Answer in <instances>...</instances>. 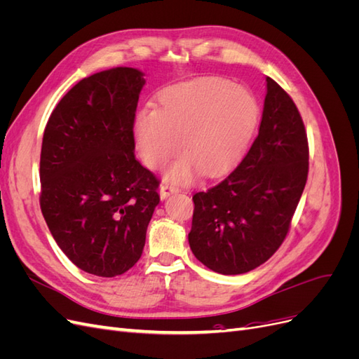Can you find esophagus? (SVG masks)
<instances>
[{
  "label": "esophagus",
  "mask_w": 359,
  "mask_h": 359,
  "mask_svg": "<svg viewBox=\"0 0 359 359\" xmlns=\"http://www.w3.org/2000/svg\"><path fill=\"white\" fill-rule=\"evenodd\" d=\"M180 191V189L177 187V186H172V184H168V182H165V184H161L160 186V198L161 199H166L168 196H170V194H175V193H178Z\"/></svg>",
  "instance_id": "obj_1"
}]
</instances>
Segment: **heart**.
Here are the masks:
<instances>
[{
	"label": "heart",
	"instance_id": "1",
	"mask_svg": "<svg viewBox=\"0 0 359 359\" xmlns=\"http://www.w3.org/2000/svg\"><path fill=\"white\" fill-rule=\"evenodd\" d=\"M255 95L224 79H198L163 91L158 109H140L135 136L140 157L160 169L186 153L168 173L173 182L189 181L196 168L215 175L238 160L257 119Z\"/></svg>",
	"mask_w": 359,
	"mask_h": 359
}]
</instances>
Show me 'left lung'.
Here are the masks:
<instances>
[{
  "label": "left lung",
  "instance_id": "1",
  "mask_svg": "<svg viewBox=\"0 0 359 359\" xmlns=\"http://www.w3.org/2000/svg\"><path fill=\"white\" fill-rule=\"evenodd\" d=\"M307 175L302 118L289 94L266 78L262 121L252 148L222 182L193 196V255L224 276L266 262L285 241Z\"/></svg>",
  "mask_w": 359,
  "mask_h": 359
}]
</instances>
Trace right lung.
I'll use <instances>...</instances> for the list:
<instances>
[{
    "label": "right lung",
    "instance_id": "add662e5",
    "mask_svg": "<svg viewBox=\"0 0 359 359\" xmlns=\"http://www.w3.org/2000/svg\"><path fill=\"white\" fill-rule=\"evenodd\" d=\"M144 76L115 67L79 81L43 133V217L64 255L99 277L121 276L137 262L160 202V181L135 157Z\"/></svg>",
    "mask_w": 359,
    "mask_h": 359
}]
</instances>
